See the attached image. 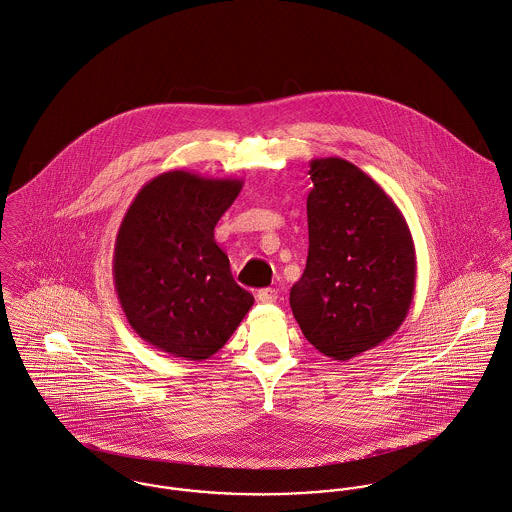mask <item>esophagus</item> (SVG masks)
I'll use <instances>...</instances> for the list:
<instances>
[{"label": "esophagus", "instance_id": "1", "mask_svg": "<svg viewBox=\"0 0 512 512\" xmlns=\"http://www.w3.org/2000/svg\"><path fill=\"white\" fill-rule=\"evenodd\" d=\"M257 301L265 303V305H271V303L277 301V291L275 289H261V291H257Z\"/></svg>", "mask_w": 512, "mask_h": 512}]
</instances>
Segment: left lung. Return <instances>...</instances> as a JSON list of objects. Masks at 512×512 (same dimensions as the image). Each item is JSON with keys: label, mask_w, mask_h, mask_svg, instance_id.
I'll list each match as a JSON object with an SVG mask.
<instances>
[{"label": "left lung", "mask_w": 512, "mask_h": 512, "mask_svg": "<svg viewBox=\"0 0 512 512\" xmlns=\"http://www.w3.org/2000/svg\"><path fill=\"white\" fill-rule=\"evenodd\" d=\"M308 257L291 308L308 342L346 362L388 340L415 291V247L392 198L342 158L310 164Z\"/></svg>", "instance_id": "left-lung-1"}]
</instances>
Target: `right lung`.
<instances>
[{"mask_svg": "<svg viewBox=\"0 0 512 512\" xmlns=\"http://www.w3.org/2000/svg\"><path fill=\"white\" fill-rule=\"evenodd\" d=\"M241 180L172 170L136 194L118 227L114 289L132 330L184 360H207L237 330L253 295L231 275L213 229Z\"/></svg>", "mask_w": 512, "mask_h": 512, "instance_id": "1", "label": "right lung"}]
</instances>
